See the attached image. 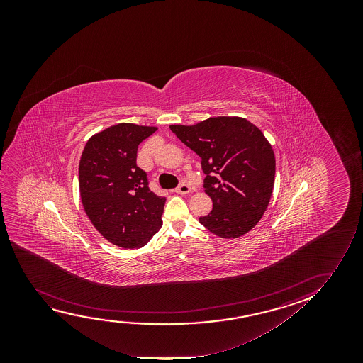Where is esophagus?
I'll return each mask as SVG.
<instances>
[{
	"instance_id": "esophagus-1",
	"label": "esophagus",
	"mask_w": 363,
	"mask_h": 363,
	"mask_svg": "<svg viewBox=\"0 0 363 363\" xmlns=\"http://www.w3.org/2000/svg\"><path fill=\"white\" fill-rule=\"evenodd\" d=\"M174 192L179 194H189L191 192V187H189V184H179L177 189H174Z\"/></svg>"
}]
</instances>
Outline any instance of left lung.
<instances>
[{"label": "left lung", "mask_w": 363, "mask_h": 363, "mask_svg": "<svg viewBox=\"0 0 363 363\" xmlns=\"http://www.w3.org/2000/svg\"><path fill=\"white\" fill-rule=\"evenodd\" d=\"M171 131L202 159L204 192L213 208L199 217L220 238L248 233L273 194L275 156L263 133L244 118L217 116L199 124L171 125Z\"/></svg>", "instance_id": "obj_1"}]
</instances>
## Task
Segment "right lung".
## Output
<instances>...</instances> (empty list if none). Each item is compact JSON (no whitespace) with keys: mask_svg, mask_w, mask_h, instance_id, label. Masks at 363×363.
<instances>
[{"mask_svg":"<svg viewBox=\"0 0 363 363\" xmlns=\"http://www.w3.org/2000/svg\"><path fill=\"white\" fill-rule=\"evenodd\" d=\"M157 128L121 124L93 135L79 162V191L85 213L110 243L141 248L159 232L164 197L149 189L136 164L138 146Z\"/></svg>","mask_w":363,"mask_h":363,"instance_id":"1","label":"right lung"}]
</instances>
